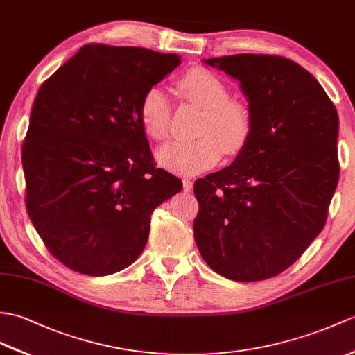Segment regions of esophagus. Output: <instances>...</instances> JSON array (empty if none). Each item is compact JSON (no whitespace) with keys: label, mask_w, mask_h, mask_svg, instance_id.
<instances>
[{"label":"esophagus","mask_w":355,"mask_h":355,"mask_svg":"<svg viewBox=\"0 0 355 355\" xmlns=\"http://www.w3.org/2000/svg\"><path fill=\"white\" fill-rule=\"evenodd\" d=\"M183 187H184V191L186 192H191L192 189H193V181L192 180H183Z\"/></svg>","instance_id":"obj_1"}]
</instances>
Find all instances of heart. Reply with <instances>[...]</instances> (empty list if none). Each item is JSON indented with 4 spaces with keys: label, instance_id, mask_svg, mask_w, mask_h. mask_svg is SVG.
Returning a JSON list of instances; mask_svg holds the SVG:
<instances>
[{
    "label": "heart",
    "instance_id": "b5f03b06",
    "mask_svg": "<svg viewBox=\"0 0 355 355\" xmlns=\"http://www.w3.org/2000/svg\"><path fill=\"white\" fill-rule=\"evenodd\" d=\"M178 89L189 101L201 107L204 116L191 142H169L155 157L163 168L183 175H195L215 168L228 153H237L248 142L252 118L243 103L230 100V89L216 73L195 68L178 80ZM139 122L145 133L162 140L169 133L171 103L160 86L145 90L139 103Z\"/></svg>",
    "mask_w": 355,
    "mask_h": 355
}]
</instances>
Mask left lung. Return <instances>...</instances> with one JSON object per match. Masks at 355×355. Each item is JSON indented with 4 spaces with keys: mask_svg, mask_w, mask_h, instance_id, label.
<instances>
[{
    "mask_svg": "<svg viewBox=\"0 0 355 355\" xmlns=\"http://www.w3.org/2000/svg\"><path fill=\"white\" fill-rule=\"evenodd\" d=\"M241 83L252 130L230 166L195 181L198 250L219 275L282 274L322 232L339 181V116L319 81L289 59H204Z\"/></svg>",
    "mask_w": 355,
    "mask_h": 355,
    "instance_id": "obj_1",
    "label": "left lung"
}]
</instances>
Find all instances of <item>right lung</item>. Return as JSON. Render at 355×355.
Masks as SVG:
<instances>
[{"instance_id": "1", "label": "right lung", "mask_w": 355, "mask_h": 355, "mask_svg": "<svg viewBox=\"0 0 355 355\" xmlns=\"http://www.w3.org/2000/svg\"><path fill=\"white\" fill-rule=\"evenodd\" d=\"M181 63L139 46L85 45L40 86L22 144L27 211L54 257L104 277L142 254L151 213L183 187L155 168L139 103Z\"/></svg>"}]
</instances>
